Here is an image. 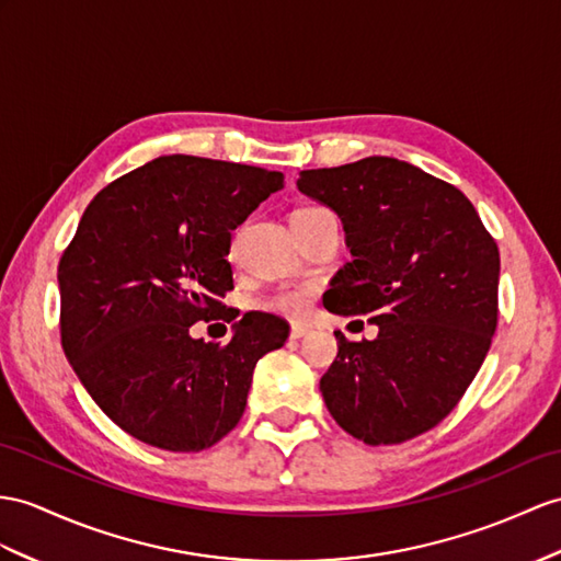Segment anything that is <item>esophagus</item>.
Segmentation results:
<instances>
[{
	"instance_id": "esophagus-1",
	"label": "esophagus",
	"mask_w": 561,
	"mask_h": 561,
	"mask_svg": "<svg viewBox=\"0 0 561 561\" xmlns=\"http://www.w3.org/2000/svg\"><path fill=\"white\" fill-rule=\"evenodd\" d=\"M307 333H309V325H305V323H293L290 325V337H295V340L305 337Z\"/></svg>"
}]
</instances>
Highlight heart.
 <instances>
[{"label":"heart","mask_w":561,"mask_h":561,"mask_svg":"<svg viewBox=\"0 0 561 561\" xmlns=\"http://www.w3.org/2000/svg\"><path fill=\"white\" fill-rule=\"evenodd\" d=\"M328 209L323 207H305L299 209L295 216H307V214H323ZM311 302V290L309 288H280L266 297L259 299V307L264 311L283 313V317H302L309 309Z\"/></svg>","instance_id":"heart-1"}]
</instances>
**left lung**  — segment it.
Masks as SVG:
<instances>
[{
	"instance_id": "8db88e82",
	"label": "left lung",
	"mask_w": 561,
	"mask_h": 561,
	"mask_svg": "<svg viewBox=\"0 0 561 561\" xmlns=\"http://www.w3.org/2000/svg\"><path fill=\"white\" fill-rule=\"evenodd\" d=\"M297 187L340 216L352 254L323 307L378 325L362 343L335 331L328 412L366 445L412 440L453 412L493 343L497 242L461 190L392 157L302 171Z\"/></svg>"
}]
</instances>
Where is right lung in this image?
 I'll use <instances>...</instances> for the list:
<instances>
[{
  "label": "right lung",
  "mask_w": 561,
  "mask_h": 561,
  "mask_svg": "<svg viewBox=\"0 0 561 561\" xmlns=\"http://www.w3.org/2000/svg\"><path fill=\"white\" fill-rule=\"evenodd\" d=\"M283 173L187 154L159 157L98 193L59 262L61 345L118 428L169 453H199L238 426L252 374L290 325L250 311L228 345L190 335L233 321L221 297L236 230Z\"/></svg>",
  "instance_id": "1"
}]
</instances>
